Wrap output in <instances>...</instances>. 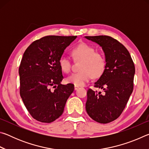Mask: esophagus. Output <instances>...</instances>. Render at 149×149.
<instances>
[{"instance_id":"esophagus-1","label":"esophagus","mask_w":149,"mask_h":149,"mask_svg":"<svg viewBox=\"0 0 149 149\" xmlns=\"http://www.w3.org/2000/svg\"><path fill=\"white\" fill-rule=\"evenodd\" d=\"M79 87H78V86H76V85H75V86H74V89L75 90H77L78 89H79Z\"/></svg>"}]
</instances>
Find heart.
<instances>
[{
  "label": "heart",
  "instance_id": "obj_1",
  "mask_svg": "<svg viewBox=\"0 0 149 149\" xmlns=\"http://www.w3.org/2000/svg\"><path fill=\"white\" fill-rule=\"evenodd\" d=\"M72 55L75 60H81L79 72L74 73L66 78V81L76 86H84L92 79L99 77L104 72L107 61L104 55L96 51L94 47L87 43H81L73 48ZM60 70L64 73L71 70L72 63L68 58L62 56L59 58Z\"/></svg>",
  "mask_w": 149,
  "mask_h": 149
}]
</instances>
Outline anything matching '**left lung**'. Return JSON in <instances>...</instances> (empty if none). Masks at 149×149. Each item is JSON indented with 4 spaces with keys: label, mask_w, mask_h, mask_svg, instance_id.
Returning a JSON list of instances; mask_svg holds the SVG:
<instances>
[{
    "label": "left lung",
    "mask_w": 149,
    "mask_h": 149,
    "mask_svg": "<svg viewBox=\"0 0 149 149\" xmlns=\"http://www.w3.org/2000/svg\"><path fill=\"white\" fill-rule=\"evenodd\" d=\"M85 37L102 47L107 61L94 85L104 92L88 89L85 108L93 120L108 123L121 115L133 92L135 65L127 49L116 39L107 35Z\"/></svg>",
    "instance_id": "left-lung-1"
}]
</instances>
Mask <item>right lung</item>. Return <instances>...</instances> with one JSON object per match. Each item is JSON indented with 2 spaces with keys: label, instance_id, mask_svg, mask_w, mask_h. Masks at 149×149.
I'll use <instances>...</instances> for the list:
<instances>
[{
  "label": "right lung",
  "instance_id": "add662e5",
  "mask_svg": "<svg viewBox=\"0 0 149 149\" xmlns=\"http://www.w3.org/2000/svg\"><path fill=\"white\" fill-rule=\"evenodd\" d=\"M76 37L48 35L33 42L24 53L19 93L30 115L39 122L51 123L58 118L74 91L73 84H60L64 77L58 60Z\"/></svg>",
  "mask_w": 149,
  "mask_h": 149
}]
</instances>
